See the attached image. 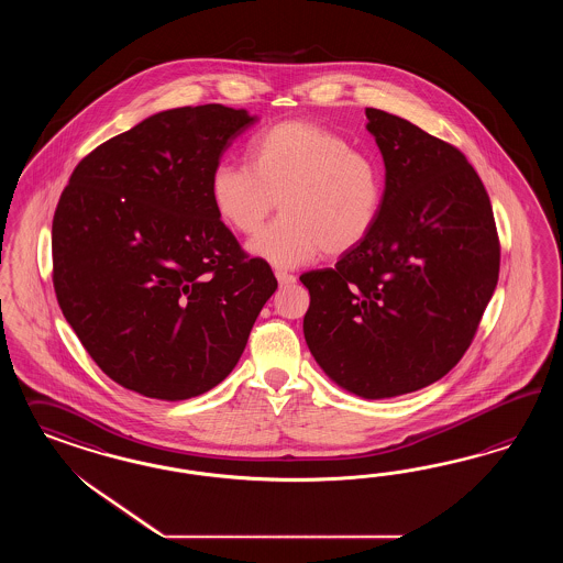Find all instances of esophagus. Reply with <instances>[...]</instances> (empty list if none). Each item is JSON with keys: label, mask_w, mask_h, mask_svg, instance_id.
Instances as JSON below:
<instances>
[{"label": "esophagus", "mask_w": 563, "mask_h": 563, "mask_svg": "<svg viewBox=\"0 0 563 563\" xmlns=\"http://www.w3.org/2000/svg\"><path fill=\"white\" fill-rule=\"evenodd\" d=\"M276 280H278V285H280V287H287V285H292L297 278H295V274L276 271Z\"/></svg>", "instance_id": "esophagus-1"}]
</instances>
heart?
I'll list each match as a JSON object with an SVG mask.
<instances>
[{"instance_id": "heart-1", "label": "heart", "mask_w": 563, "mask_h": 563, "mask_svg": "<svg viewBox=\"0 0 563 563\" xmlns=\"http://www.w3.org/2000/svg\"><path fill=\"white\" fill-rule=\"evenodd\" d=\"M210 200L227 227L254 235L280 200L283 217L250 241V252L276 268L344 256L374 233L386 177L374 154L322 123L289 120L252 137L247 165L219 163Z\"/></svg>"}]
</instances>
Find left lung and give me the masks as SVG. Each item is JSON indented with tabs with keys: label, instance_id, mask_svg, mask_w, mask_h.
<instances>
[{
	"label": "left lung",
	"instance_id": "8db88e82",
	"mask_svg": "<svg viewBox=\"0 0 563 563\" xmlns=\"http://www.w3.org/2000/svg\"><path fill=\"white\" fill-rule=\"evenodd\" d=\"M365 115L386 167L379 221L301 283L311 355L341 388L377 400L421 390L461 361L497 285L499 239L485 186L456 146L393 113Z\"/></svg>",
	"mask_w": 563,
	"mask_h": 563
}]
</instances>
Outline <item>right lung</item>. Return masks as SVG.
Instances as JSON below:
<instances>
[{"label":"right lung","mask_w":563,"mask_h":563,"mask_svg":"<svg viewBox=\"0 0 563 563\" xmlns=\"http://www.w3.org/2000/svg\"><path fill=\"white\" fill-rule=\"evenodd\" d=\"M254 123L214 102L161 111L86 154L57 202V303L128 390L173 402L221 384L278 287L208 191L222 153Z\"/></svg>","instance_id":"add662e5"}]
</instances>
